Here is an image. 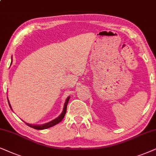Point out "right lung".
Here are the masks:
<instances>
[{
    "instance_id": "obj_1",
    "label": "right lung",
    "mask_w": 156,
    "mask_h": 156,
    "mask_svg": "<svg viewBox=\"0 0 156 156\" xmlns=\"http://www.w3.org/2000/svg\"><path fill=\"white\" fill-rule=\"evenodd\" d=\"M70 96H68L66 100V102L64 103V105H63V111H62V113H61V115L59 116H58L56 118H55V119H53V120H51V121L50 122H48L46 123H44V124H41V125H35V124H30V123H26V124L27 126H30V127L34 128V129H36V130H44V129H47V128H51V127H53V126H55L56 124L59 123L63 119L64 116H65L66 113V110H67V105H68V101H69L70 100ZM8 104H9L10 108L12 109V107L11 105H10V103L9 102V100H8Z\"/></svg>"
}]
</instances>
